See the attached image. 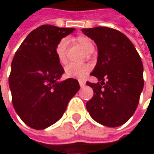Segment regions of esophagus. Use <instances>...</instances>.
I'll return each mask as SVG.
<instances>
[{"instance_id":"esophagus-1","label":"esophagus","mask_w":154,"mask_h":154,"mask_svg":"<svg viewBox=\"0 0 154 154\" xmlns=\"http://www.w3.org/2000/svg\"><path fill=\"white\" fill-rule=\"evenodd\" d=\"M79 83H80V87H84V86H85V85H86V83H85L83 80H79Z\"/></svg>"}]
</instances>
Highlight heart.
<instances>
[{"label":"heart","instance_id":"1","mask_svg":"<svg viewBox=\"0 0 154 154\" xmlns=\"http://www.w3.org/2000/svg\"><path fill=\"white\" fill-rule=\"evenodd\" d=\"M74 40L79 43L80 46L84 49L87 54H90L92 51H94V46L91 41V39L88 38L85 36H79L75 38ZM68 45V40L67 38H62L56 47V55L58 61L60 63L64 64L67 62V47ZM89 65H77L74 63H70L65 68V73L68 77L75 78V79H83L85 78L86 74L90 71Z\"/></svg>","mask_w":154,"mask_h":154}]
</instances>
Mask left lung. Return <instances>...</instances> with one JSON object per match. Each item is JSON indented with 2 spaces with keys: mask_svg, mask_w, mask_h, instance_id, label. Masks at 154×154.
Listing matches in <instances>:
<instances>
[{
  "mask_svg": "<svg viewBox=\"0 0 154 154\" xmlns=\"http://www.w3.org/2000/svg\"><path fill=\"white\" fill-rule=\"evenodd\" d=\"M81 31L97 45V64L91 74L100 81L86 82L94 92L86 109L103 126H121L134 113L143 90L141 59L132 42L117 30L98 26Z\"/></svg>",
  "mask_w": 154,
  "mask_h": 154,
  "instance_id": "left-lung-1",
  "label": "left lung"
}]
</instances>
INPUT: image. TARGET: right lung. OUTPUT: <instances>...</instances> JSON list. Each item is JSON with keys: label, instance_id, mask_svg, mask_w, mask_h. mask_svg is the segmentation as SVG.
<instances>
[{"label": "right lung", "instance_id": "obj_1", "mask_svg": "<svg viewBox=\"0 0 154 154\" xmlns=\"http://www.w3.org/2000/svg\"><path fill=\"white\" fill-rule=\"evenodd\" d=\"M74 28L43 25L33 30L15 53L9 87L15 111L29 127L45 129L58 121L80 90L78 80H60L64 69L56 47Z\"/></svg>", "mask_w": 154, "mask_h": 154}]
</instances>
